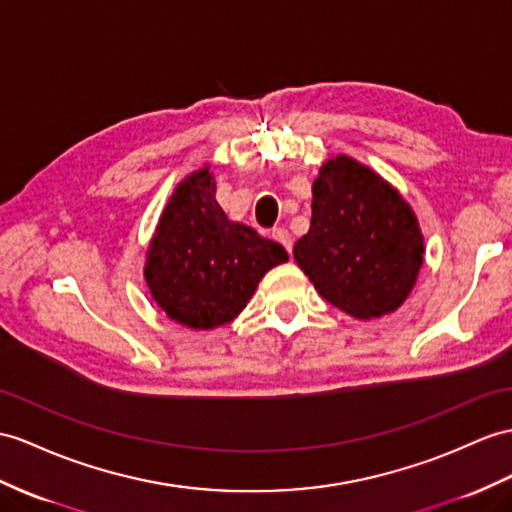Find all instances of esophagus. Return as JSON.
<instances>
[{
  "mask_svg": "<svg viewBox=\"0 0 512 512\" xmlns=\"http://www.w3.org/2000/svg\"><path fill=\"white\" fill-rule=\"evenodd\" d=\"M271 236H273V239H276V241L286 249V252L291 254L293 241H291V234H289V230H286V228H273V230H271Z\"/></svg>",
  "mask_w": 512,
  "mask_h": 512,
  "instance_id": "obj_1",
  "label": "esophagus"
}]
</instances>
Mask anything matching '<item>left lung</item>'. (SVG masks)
Listing matches in <instances>:
<instances>
[{"instance_id": "obj_1", "label": "left lung", "mask_w": 512, "mask_h": 512, "mask_svg": "<svg viewBox=\"0 0 512 512\" xmlns=\"http://www.w3.org/2000/svg\"><path fill=\"white\" fill-rule=\"evenodd\" d=\"M319 295L356 319L402 306L423 263L413 210L354 158L336 156L313 184V219L293 247Z\"/></svg>"}]
</instances>
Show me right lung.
Wrapping results in <instances>:
<instances>
[{
  "label": "right lung",
  "instance_id": "obj_1",
  "mask_svg": "<svg viewBox=\"0 0 512 512\" xmlns=\"http://www.w3.org/2000/svg\"><path fill=\"white\" fill-rule=\"evenodd\" d=\"M206 169L178 184L147 249L145 280L167 317L195 330L232 321L286 249L234 223L215 199Z\"/></svg>",
  "mask_w": 512,
  "mask_h": 512
}]
</instances>
